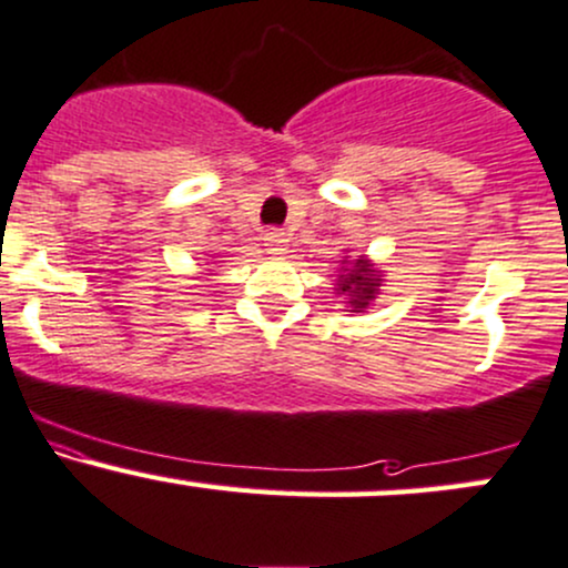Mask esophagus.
I'll return each instance as SVG.
<instances>
[{"mask_svg": "<svg viewBox=\"0 0 568 568\" xmlns=\"http://www.w3.org/2000/svg\"><path fill=\"white\" fill-rule=\"evenodd\" d=\"M285 245H288V234L283 232V229H270V232L264 234V247L266 253H285Z\"/></svg>", "mask_w": 568, "mask_h": 568, "instance_id": "1", "label": "esophagus"}]
</instances>
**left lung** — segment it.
Wrapping results in <instances>:
<instances>
[{
    "label": "left lung",
    "instance_id": "obj_1",
    "mask_svg": "<svg viewBox=\"0 0 568 568\" xmlns=\"http://www.w3.org/2000/svg\"><path fill=\"white\" fill-rule=\"evenodd\" d=\"M336 291L351 298V313H364L372 304V298L379 294V274L375 272V266L358 258L351 272L342 274L339 283H336Z\"/></svg>",
    "mask_w": 568,
    "mask_h": 568
}]
</instances>
